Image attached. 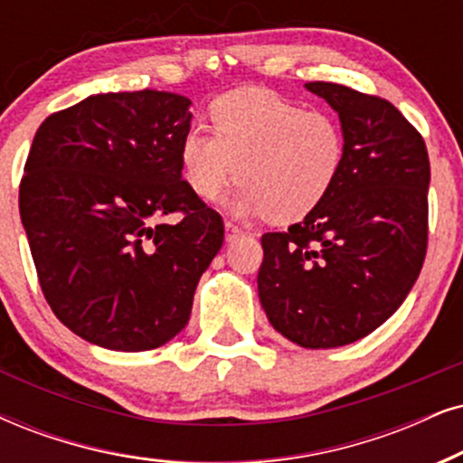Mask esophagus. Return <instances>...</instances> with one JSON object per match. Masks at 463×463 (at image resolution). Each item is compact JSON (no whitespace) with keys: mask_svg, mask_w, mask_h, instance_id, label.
I'll list each match as a JSON object with an SVG mask.
<instances>
[{"mask_svg":"<svg viewBox=\"0 0 463 463\" xmlns=\"http://www.w3.org/2000/svg\"><path fill=\"white\" fill-rule=\"evenodd\" d=\"M224 231H226V235H224V239L228 243L231 241H235V239H239L243 235V231L239 226H235V224H231V222H226L224 224Z\"/></svg>","mask_w":463,"mask_h":463,"instance_id":"34e87169","label":"esophagus"}]
</instances>
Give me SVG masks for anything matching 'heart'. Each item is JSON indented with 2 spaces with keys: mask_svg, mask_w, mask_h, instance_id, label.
<instances>
[{
  "mask_svg": "<svg viewBox=\"0 0 463 463\" xmlns=\"http://www.w3.org/2000/svg\"><path fill=\"white\" fill-rule=\"evenodd\" d=\"M209 121L213 134L194 126L181 137V177L203 201L241 181L226 203L239 218L267 215L275 224L303 220L342 173L346 138L325 110L250 87L213 100Z\"/></svg>",
  "mask_w": 463,
  "mask_h": 463,
  "instance_id": "obj_1",
  "label": "heart"
}]
</instances>
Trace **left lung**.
Returning <instances> with one entry per match:
<instances>
[{
  "mask_svg": "<svg viewBox=\"0 0 463 463\" xmlns=\"http://www.w3.org/2000/svg\"><path fill=\"white\" fill-rule=\"evenodd\" d=\"M346 138L333 190L286 232L262 235L259 297L273 329L303 348L370 335L402 306L427 251L430 157L393 104L314 80Z\"/></svg>",
  "mask_w": 463,
  "mask_h": 463,
  "instance_id": "8db88e82",
  "label": "left lung"
}]
</instances>
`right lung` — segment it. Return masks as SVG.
Returning a JSON list of instances; mask_svg holds the SVG:
<instances>
[{"mask_svg":"<svg viewBox=\"0 0 463 463\" xmlns=\"http://www.w3.org/2000/svg\"><path fill=\"white\" fill-rule=\"evenodd\" d=\"M190 104L154 90L96 93L33 137L19 212L40 288L96 346L138 353L177 335L224 241L220 213L181 179ZM177 211V225L161 222Z\"/></svg>","mask_w":463,"mask_h":463,"instance_id":"add662e5","label":"right lung"}]
</instances>
